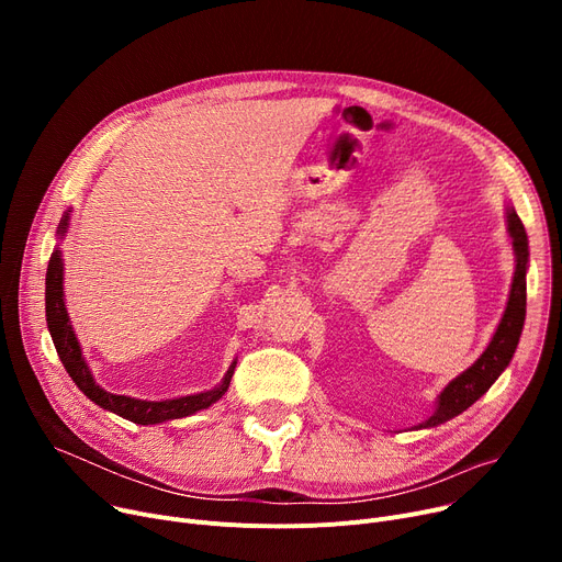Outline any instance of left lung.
<instances>
[{"instance_id": "8db88e82", "label": "left lung", "mask_w": 562, "mask_h": 562, "mask_svg": "<svg viewBox=\"0 0 562 562\" xmlns=\"http://www.w3.org/2000/svg\"><path fill=\"white\" fill-rule=\"evenodd\" d=\"M508 229H510L515 255H517V269H515V280H513L510 299H508L504 318H501L498 328H496L487 350L479 358V362L474 367H469L462 375H458L451 382L445 392H441L435 415L426 424H422V428L439 426V424L458 417L460 412H464L471 403H476L492 387V382L513 360V352L519 344L524 316H526V263H528L526 229H524L519 216L515 214V210L508 212Z\"/></svg>"}]
</instances>
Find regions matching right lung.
I'll use <instances>...</instances> for the list:
<instances>
[{"label": "right lung", "instance_id": "obj_1", "mask_svg": "<svg viewBox=\"0 0 562 562\" xmlns=\"http://www.w3.org/2000/svg\"><path fill=\"white\" fill-rule=\"evenodd\" d=\"M66 227H68V216L61 221V225H58V234L64 236ZM45 314H47V328H49L52 341L56 346L58 358H61L66 371L75 380V385L100 407L111 409V412H115V415H121L123 419H130L134 424L147 426V424H161L168 419L189 417V415H193V412L216 403L229 387V380H232L236 362L225 373L221 387H216L212 392H204V394L172 398V401H138V398H130V396H115V394L104 392L100 385H95L91 371H88V367L81 358V348L77 344V337L72 333L70 321H68V312H66V303H64V261H61V252L58 250L52 252L49 263H47Z\"/></svg>", "mask_w": 562, "mask_h": 562}]
</instances>
